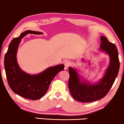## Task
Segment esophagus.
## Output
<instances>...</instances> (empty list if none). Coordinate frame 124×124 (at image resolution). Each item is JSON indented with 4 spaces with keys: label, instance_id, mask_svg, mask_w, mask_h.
Returning a JSON list of instances; mask_svg holds the SVG:
<instances>
[{
    "label": "esophagus",
    "instance_id": "1",
    "mask_svg": "<svg viewBox=\"0 0 124 124\" xmlns=\"http://www.w3.org/2000/svg\"><path fill=\"white\" fill-rule=\"evenodd\" d=\"M70 65V62L69 60H66L64 62V65H65V69H67Z\"/></svg>",
    "mask_w": 124,
    "mask_h": 124
}]
</instances>
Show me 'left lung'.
<instances>
[{
	"instance_id": "obj_1",
	"label": "left lung",
	"mask_w": 124,
	"mask_h": 124,
	"mask_svg": "<svg viewBox=\"0 0 124 124\" xmlns=\"http://www.w3.org/2000/svg\"><path fill=\"white\" fill-rule=\"evenodd\" d=\"M101 44L99 50L107 54L109 64L103 77L95 83L84 80L77 69L69 67L68 87L72 97L81 102L89 103L104 98L111 89L118 75L120 69L117 49L115 44L108 41L104 36L101 37Z\"/></svg>"
}]
</instances>
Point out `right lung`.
I'll return each mask as SVG.
<instances>
[{
    "mask_svg": "<svg viewBox=\"0 0 124 124\" xmlns=\"http://www.w3.org/2000/svg\"><path fill=\"white\" fill-rule=\"evenodd\" d=\"M28 34H42L40 31L26 30L10 43L4 57V68L8 85L15 94L31 100L43 97L56 75L63 70L64 64L48 67L37 74H30L20 68L17 61V52L21 39Z\"/></svg>",
    "mask_w": 124,
    "mask_h": 124,
    "instance_id": "obj_1",
    "label": "right lung"
}]
</instances>
